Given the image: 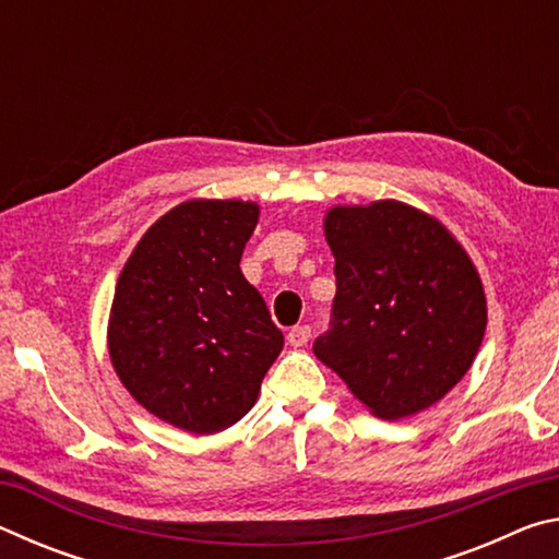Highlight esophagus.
<instances>
[{"instance_id": "1", "label": "esophagus", "mask_w": 559, "mask_h": 559, "mask_svg": "<svg viewBox=\"0 0 559 559\" xmlns=\"http://www.w3.org/2000/svg\"><path fill=\"white\" fill-rule=\"evenodd\" d=\"M310 340V328L308 325H296L288 330V343L290 347H302Z\"/></svg>"}]
</instances>
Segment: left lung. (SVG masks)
Here are the masks:
<instances>
[{
    "label": "left lung",
    "instance_id": "8db88e82",
    "mask_svg": "<svg viewBox=\"0 0 559 559\" xmlns=\"http://www.w3.org/2000/svg\"><path fill=\"white\" fill-rule=\"evenodd\" d=\"M325 239L337 293L316 357L380 419L437 404L486 333V293L468 253L433 216L394 200L333 206Z\"/></svg>",
    "mask_w": 559,
    "mask_h": 559
}]
</instances>
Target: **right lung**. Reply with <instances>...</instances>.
Returning a JSON list of instances; mask_svg holds the SVG:
<instances>
[{
  "label": "right lung",
  "mask_w": 559,
  "mask_h": 559,
  "mask_svg": "<svg viewBox=\"0 0 559 559\" xmlns=\"http://www.w3.org/2000/svg\"><path fill=\"white\" fill-rule=\"evenodd\" d=\"M257 224L253 202H182L150 226L118 278L110 362L135 402L177 429H229L283 349L239 269Z\"/></svg>",
  "instance_id": "obj_1"
}]
</instances>
